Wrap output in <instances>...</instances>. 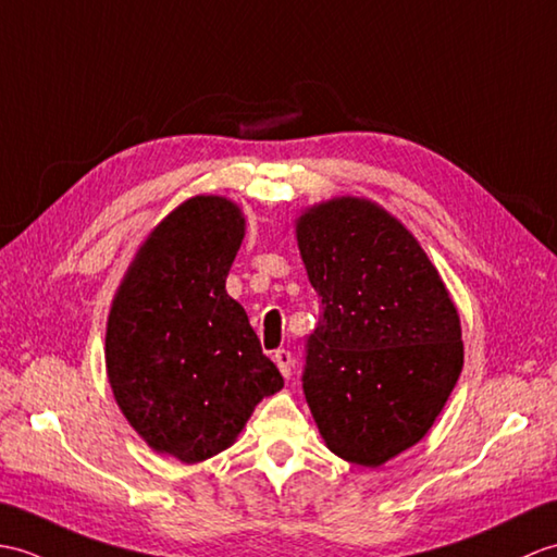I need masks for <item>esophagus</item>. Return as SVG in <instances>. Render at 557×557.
Here are the masks:
<instances>
[{"instance_id":"34e87169","label":"esophagus","mask_w":557,"mask_h":557,"mask_svg":"<svg viewBox=\"0 0 557 557\" xmlns=\"http://www.w3.org/2000/svg\"><path fill=\"white\" fill-rule=\"evenodd\" d=\"M274 362H276V367H278V372L288 379V376H290V367H293L290 352H288V350H276V352H274Z\"/></svg>"}]
</instances>
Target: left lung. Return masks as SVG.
Returning a JSON list of instances; mask_svg holds the SVG:
<instances>
[{
  "instance_id": "8db88e82",
  "label": "left lung",
  "mask_w": 557,
  "mask_h": 557,
  "mask_svg": "<svg viewBox=\"0 0 557 557\" xmlns=\"http://www.w3.org/2000/svg\"><path fill=\"white\" fill-rule=\"evenodd\" d=\"M319 295L302 388L331 453L379 467L436 422L462 372L460 314L400 219L338 195L295 219Z\"/></svg>"
}]
</instances>
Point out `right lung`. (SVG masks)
Instances as JSON below:
<instances>
[{"label":"right lung","instance_id":"add662e5","mask_svg":"<svg viewBox=\"0 0 557 557\" xmlns=\"http://www.w3.org/2000/svg\"><path fill=\"white\" fill-rule=\"evenodd\" d=\"M245 238L243 209L195 195L147 233L107 317L114 400L159 455L185 465L231 448L257 403L283 388L226 276Z\"/></svg>","mask_w":557,"mask_h":557}]
</instances>
